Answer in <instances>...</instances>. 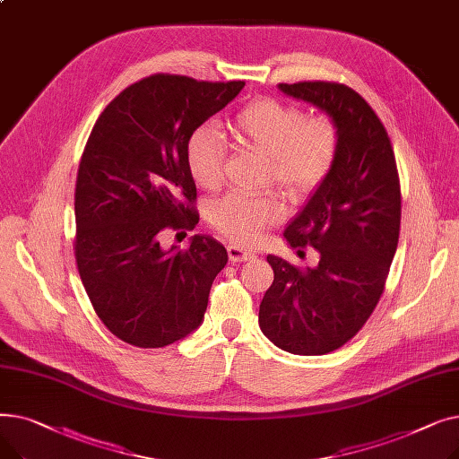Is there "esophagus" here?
Segmentation results:
<instances>
[{"label": "esophagus", "mask_w": 459, "mask_h": 459, "mask_svg": "<svg viewBox=\"0 0 459 459\" xmlns=\"http://www.w3.org/2000/svg\"><path fill=\"white\" fill-rule=\"evenodd\" d=\"M227 253H229L230 262H244V260L255 258V253H253V251H247V249L239 247V246H229V247H227Z\"/></svg>", "instance_id": "34e87169"}]
</instances>
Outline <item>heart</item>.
<instances>
[{"label":"heart","mask_w":459,"mask_h":459,"mask_svg":"<svg viewBox=\"0 0 459 459\" xmlns=\"http://www.w3.org/2000/svg\"><path fill=\"white\" fill-rule=\"evenodd\" d=\"M230 139L266 156L264 178L288 199L298 201L320 187L339 158L341 134L334 120L307 113L277 99H256L229 123ZM227 143L215 130L201 126L186 149L187 169L197 186L213 189L221 182ZM282 204L273 195L229 193L208 208L210 225L236 244H255L262 232L281 221Z\"/></svg>","instance_id":"heart-1"}]
</instances>
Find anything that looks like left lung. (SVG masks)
<instances>
[{"mask_svg": "<svg viewBox=\"0 0 459 459\" xmlns=\"http://www.w3.org/2000/svg\"><path fill=\"white\" fill-rule=\"evenodd\" d=\"M279 89L325 111L341 147L327 180L284 230L292 247L320 251L318 266L301 270L268 255L273 284L258 324L284 351L324 355L353 339L383 294L400 236V178L387 130L351 87L298 82Z\"/></svg>", "mask_w": 459, "mask_h": 459, "instance_id": "1", "label": "left lung"}]
</instances>
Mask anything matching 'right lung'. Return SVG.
Returning a JSON list of instances; mask_svg holds the SVG:
<instances>
[{
  "label": "right lung",
  "instance_id": "obj_1",
  "mask_svg": "<svg viewBox=\"0 0 459 459\" xmlns=\"http://www.w3.org/2000/svg\"><path fill=\"white\" fill-rule=\"evenodd\" d=\"M244 82L143 78L106 106L78 169L74 255L92 308L126 344L163 348L195 331L227 249L195 234L186 251H163V230L199 223L186 149Z\"/></svg>",
  "mask_w": 459,
  "mask_h": 459
}]
</instances>
